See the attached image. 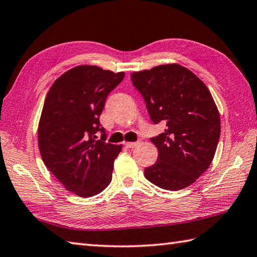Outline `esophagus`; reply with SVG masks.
Masks as SVG:
<instances>
[{
  "label": "esophagus",
  "mask_w": 257,
  "mask_h": 257,
  "mask_svg": "<svg viewBox=\"0 0 257 257\" xmlns=\"http://www.w3.org/2000/svg\"><path fill=\"white\" fill-rule=\"evenodd\" d=\"M139 144H140L139 141H136V143H124V146L129 149H133V148H136V147H137Z\"/></svg>",
  "instance_id": "34e87169"
}]
</instances>
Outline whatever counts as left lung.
<instances>
[{
	"mask_svg": "<svg viewBox=\"0 0 257 257\" xmlns=\"http://www.w3.org/2000/svg\"><path fill=\"white\" fill-rule=\"evenodd\" d=\"M154 123L167 129L151 138L158 160L145 177L165 190L189 187L210 167L221 134L220 113L210 90L198 76L179 64L132 74Z\"/></svg>",
	"mask_w": 257,
	"mask_h": 257,
	"instance_id": "8db88e82",
	"label": "left lung"
}]
</instances>
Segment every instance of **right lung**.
<instances>
[{
  "label": "right lung",
  "instance_id": "add662e5",
  "mask_svg": "<svg viewBox=\"0 0 257 257\" xmlns=\"http://www.w3.org/2000/svg\"><path fill=\"white\" fill-rule=\"evenodd\" d=\"M123 77V72L80 65L59 76L46 95L38 123L42 159L65 189L81 198L100 193L111 182L121 145L106 143L99 116Z\"/></svg>",
  "mask_w": 257,
  "mask_h": 257
}]
</instances>
